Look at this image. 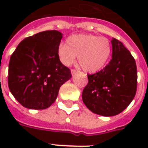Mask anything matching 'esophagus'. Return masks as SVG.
<instances>
[{"mask_svg":"<svg viewBox=\"0 0 148 148\" xmlns=\"http://www.w3.org/2000/svg\"><path fill=\"white\" fill-rule=\"evenodd\" d=\"M76 72H77V71H76V70H71V74H74L75 73H76Z\"/></svg>","mask_w":148,"mask_h":148,"instance_id":"1","label":"esophagus"}]
</instances>
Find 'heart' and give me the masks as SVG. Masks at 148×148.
<instances>
[{
  "instance_id": "heart-1",
  "label": "heart",
  "mask_w": 148,
  "mask_h": 148,
  "mask_svg": "<svg viewBox=\"0 0 148 148\" xmlns=\"http://www.w3.org/2000/svg\"><path fill=\"white\" fill-rule=\"evenodd\" d=\"M112 45L105 37L91 34H78L68 37L66 43L60 42L57 54L62 64L70 66L76 58L84 71L95 73L102 70L110 59Z\"/></svg>"
}]
</instances>
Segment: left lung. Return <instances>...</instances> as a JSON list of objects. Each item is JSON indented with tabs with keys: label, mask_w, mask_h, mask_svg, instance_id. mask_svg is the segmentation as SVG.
Returning <instances> with one entry per match:
<instances>
[{
	"label": "left lung",
	"mask_w": 148,
	"mask_h": 148,
	"mask_svg": "<svg viewBox=\"0 0 148 148\" xmlns=\"http://www.w3.org/2000/svg\"><path fill=\"white\" fill-rule=\"evenodd\" d=\"M112 59L106 67L88 74V84L82 92V101L90 111L104 116H115L129 106L137 88L136 61L123 43L111 40Z\"/></svg>",
	"instance_id": "obj_1"
}]
</instances>
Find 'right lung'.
Listing matches in <instances>:
<instances>
[{
  "label": "right lung",
  "mask_w": 148,
  "mask_h": 148,
  "mask_svg": "<svg viewBox=\"0 0 148 148\" xmlns=\"http://www.w3.org/2000/svg\"><path fill=\"white\" fill-rule=\"evenodd\" d=\"M62 34L44 31L25 38L12 53L8 65L9 90L21 105L45 109L57 98L59 88L71 77L57 50Z\"/></svg>",
  "instance_id": "right-lung-1"
}]
</instances>
